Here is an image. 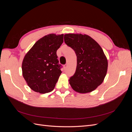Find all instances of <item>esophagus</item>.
Returning <instances> with one entry per match:
<instances>
[{"label": "esophagus", "mask_w": 132, "mask_h": 132, "mask_svg": "<svg viewBox=\"0 0 132 132\" xmlns=\"http://www.w3.org/2000/svg\"><path fill=\"white\" fill-rule=\"evenodd\" d=\"M67 64H65L63 65V68L64 70H65L67 69Z\"/></svg>", "instance_id": "1"}]
</instances>
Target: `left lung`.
Masks as SVG:
<instances>
[{
  "mask_svg": "<svg viewBox=\"0 0 132 132\" xmlns=\"http://www.w3.org/2000/svg\"><path fill=\"white\" fill-rule=\"evenodd\" d=\"M64 38L77 57L75 73L69 80L71 87L80 94L95 90L104 80L107 71V59L102 48L85 34H67Z\"/></svg>",
  "mask_w": 132,
  "mask_h": 132,
  "instance_id": "left-lung-1",
  "label": "left lung"
}]
</instances>
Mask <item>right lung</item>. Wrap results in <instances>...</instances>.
<instances>
[{"mask_svg":"<svg viewBox=\"0 0 132 132\" xmlns=\"http://www.w3.org/2000/svg\"><path fill=\"white\" fill-rule=\"evenodd\" d=\"M63 42V34H50L36 42L22 63L23 77L33 91L45 94L52 91L62 71L57 51Z\"/></svg>","mask_w":132,"mask_h":132,"instance_id":"obj_1","label":"right lung"}]
</instances>
